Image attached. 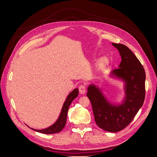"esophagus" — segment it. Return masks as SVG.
Returning <instances> with one entry per match:
<instances>
[{
    "label": "esophagus",
    "instance_id": "obj_1",
    "mask_svg": "<svg viewBox=\"0 0 157 157\" xmlns=\"http://www.w3.org/2000/svg\"><path fill=\"white\" fill-rule=\"evenodd\" d=\"M78 90H79L80 94H84L86 93V86H85L84 85H80L78 88Z\"/></svg>",
    "mask_w": 157,
    "mask_h": 157
}]
</instances>
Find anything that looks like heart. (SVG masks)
<instances>
[{
	"label": "heart",
	"mask_w": 157,
	"mask_h": 157,
	"mask_svg": "<svg viewBox=\"0 0 157 157\" xmlns=\"http://www.w3.org/2000/svg\"><path fill=\"white\" fill-rule=\"evenodd\" d=\"M101 63L102 65H104V64H105L106 63V60L105 59H102L101 61Z\"/></svg>",
	"instance_id": "b5f03b06"
}]
</instances>
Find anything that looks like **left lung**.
I'll use <instances>...</instances> for the list:
<instances>
[{
	"mask_svg": "<svg viewBox=\"0 0 157 157\" xmlns=\"http://www.w3.org/2000/svg\"><path fill=\"white\" fill-rule=\"evenodd\" d=\"M121 56L119 68L111 71V75L124 82V101L113 105L104 97L101 90L94 84L88 88L87 96L92 104L95 121L101 129L117 132L125 128L143 105L145 96V72L134 54L122 44L112 43Z\"/></svg>",
	"mask_w": 157,
	"mask_h": 157,
	"instance_id": "8db88e82",
	"label": "left lung"
}]
</instances>
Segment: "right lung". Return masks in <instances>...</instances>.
<instances>
[{
	"label": "right lung",
	"instance_id": "1",
	"mask_svg": "<svg viewBox=\"0 0 157 157\" xmlns=\"http://www.w3.org/2000/svg\"><path fill=\"white\" fill-rule=\"evenodd\" d=\"M78 88H75L68 95L67 99H66L65 101L63 103V105L62 109H61V111L58 119L57 120V121L54 123V124H52L50 127L42 130H36V129H34V128H31V129L36 132L42 133V134H56V133H58L61 132L63 130L64 126H65L66 121H67V115L69 107L71 105V102L73 101V99L78 96Z\"/></svg>",
	"mask_w": 157,
	"mask_h": 157
}]
</instances>
